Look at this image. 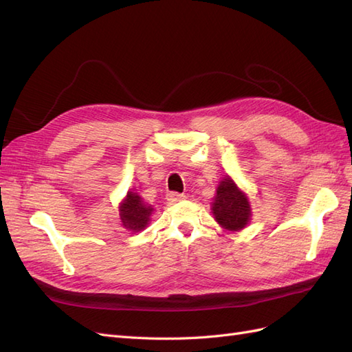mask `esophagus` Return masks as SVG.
<instances>
[{
    "label": "esophagus",
    "instance_id": "34e87169",
    "mask_svg": "<svg viewBox=\"0 0 352 352\" xmlns=\"http://www.w3.org/2000/svg\"><path fill=\"white\" fill-rule=\"evenodd\" d=\"M185 195L184 194H179V192H168L167 194V201L170 204H173V202H179V201H184Z\"/></svg>",
    "mask_w": 352,
    "mask_h": 352
}]
</instances>
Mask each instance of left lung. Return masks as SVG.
I'll return each instance as SVG.
<instances>
[{"mask_svg":"<svg viewBox=\"0 0 352 352\" xmlns=\"http://www.w3.org/2000/svg\"><path fill=\"white\" fill-rule=\"evenodd\" d=\"M216 221L223 229L238 232L248 225L251 219V206L248 197L226 176L216 189V197L211 204Z\"/></svg>","mask_w":352,"mask_h":352,"instance_id":"obj_1","label":"left lung"}]
</instances>
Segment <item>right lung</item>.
<instances>
[{
	"label": "right lung",
	"mask_w": 352,
	"mask_h": 352,
	"mask_svg": "<svg viewBox=\"0 0 352 352\" xmlns=\"http://www.w3.org/2000/svg\"><path fill=\"white\" fill-rule=\"evenodd\" d=\"M153 210L154 208L151 206H146L140 195L129 190L119 207L122 225L127 230L140 232L150 223Z\"/></svg>",
	"instance_id": "obj_1"
}]
</instances>
